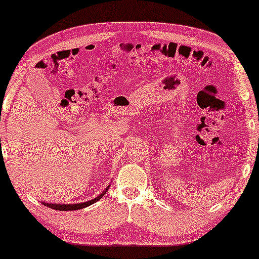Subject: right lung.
<instances>
[{"instance_id":"1","label":"right lung","mask_w":259,"mask_h":259,"mask_svg":"<svg viewBox=\"0 0 259 259\" xmlns=\"http://www.w3.org/2000/svg\"><path fill=\"white\" fill-rule=\"evenodd\" d=\"M109 187H107L104 192L99 194L97 198H94V199H92L90 201H84V203H77V204H49V203H42L45 205V206H48L53 208V210H58V211H74V210H81V208H84L87 206H90V205L97 203L99 199H101L102 196L107 192Z\"/></svg>"}]
</instances>
